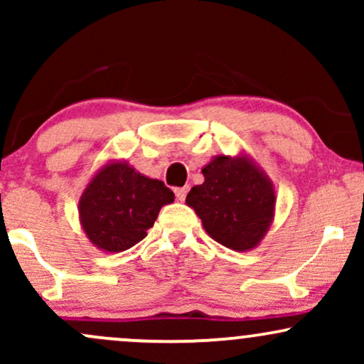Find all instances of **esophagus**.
I'll use <instances>...</instances> for the list:
<instances>
[{"label":"esophagus","instance_id":"obj_1","mask_svg":"<svg viewBox=\"0 0 364 364\" xmlns=\"http://www.w3.org/2000/svg\"><path fill=\"white\" fill-rule=\"evenodd\" d=\"M188 190H190V188H188V186L176 188V190H174V193H176V198L179 200V202H185V198H186V193H188Z\"/></svg>","mask_w":364,"mask_h":364}]
</instances>
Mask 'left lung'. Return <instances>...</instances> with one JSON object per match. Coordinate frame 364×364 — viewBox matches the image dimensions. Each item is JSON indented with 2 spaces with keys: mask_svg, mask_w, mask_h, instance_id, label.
<instances>
[{
  "mask_svg": "<svg viewBox=\"0 0 364 364\" xmlns=\"http://www.w3.org/2000/svg\"><path fill=\"white\" fill-rule=\"evenodd\" d=\"M203 183L186 195L207 235L225 248L250 252L262 243L275 215V188L252 157L215 156L202 168Z\"/></svg>",
  "mask_w": 364,
  "mask_h": 364,
  "instance_id": "8db88e82",
  "label": "left lung"
}]
</instances>
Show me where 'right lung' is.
<instances>
[{
  "instance_id": "1",
  "label": "right lung",
  "mask_w": 364,
  "mask_h": 364,
  "mask_svg": "<svg viewBox=\"0 0 364 364\" xmlns=\"http://www.w3.org/2000/svg\"><path fill=\"white\" fill-rule=\"evenodd\" d=\"M174 202V193L159 179L114 159L95 171L78 200V217L92 245L119 253L140 243L159 210Z\"/></svg>"
}]
</instances>
